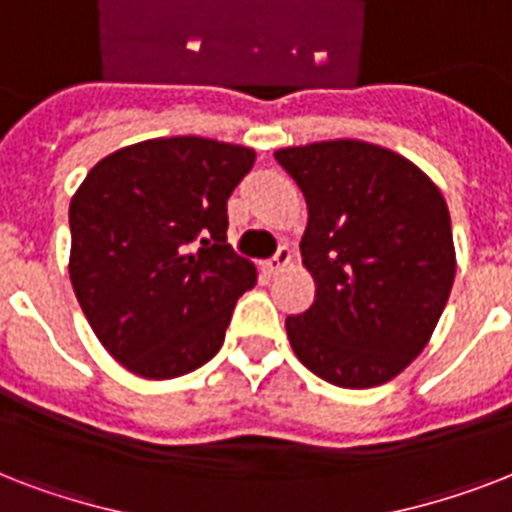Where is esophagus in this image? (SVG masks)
Instances as JSON below:
<instances>
[{"instance_id": "34e87169", "label": "esophagus", "mask_w": 512, "mask_h": 512, "mask_svg": "<svg viewBox=\"0 0 512 512\" xmlns=\"http://www.w3.org/2000/svg\"><path fill=\"white\" fill-rule=\"evenodd\" d=\"M289 263H292V252H289L287 247H281L279 255L265 263V271L271 273V276H276V273H281L284 268H289Z\"/></svg>"}]
</instances>
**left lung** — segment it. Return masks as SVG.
I'll return each mask as SVG.
<instances>
[{
  "label": "left lung",
  "mask_w": 512,
  "mask_h": 512,
  "mask_svg": "<svg viewBox=\"0 0 512 512\" xmlns=\"http://www.w3.org/2000/svg\"><path fill=\"white\" fill-rule=\"evenodd\" d=\"M308 204L300 252L316 297L287 319L295 356L337 388L404 372L433 337L457 255L438 185L406 156L366 140L276 151Z\"/></svg>",
  "instance_id": "1"
}]
</instances>
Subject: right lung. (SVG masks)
Here are the masks:
<instances>
[{"instance_id": "add662e5", "label": "right lung", "mask_w": 512, "mask_h": 512, "mask_svg": "<svg viewBox=\"0 0 512 512\" xmlns=\"http://www.w3.org/2000/svg\"><path fill=\"white\" fill-rule=\"evenodd\" d=\"M255 151L154 138L100 159L71 196L68 276L92 332L146 380L199 369L225 340L257 268L225 239V204Z\"/></svg>"}]
</instances>
